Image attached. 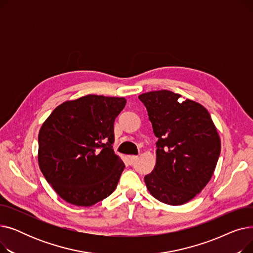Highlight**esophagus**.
I'll list each match as a JSON object with an SVG mask.
<instances>
[{
    "instance_id": "34e87169",
    "label": "esophagus",
    "mask_w": 253,
    "mask_h": 253,
    "mask_svg": "<svg viewBox=\"0 0 253 253\" xmlns=\"http://www.w3.org/2000/svg\"><path fill=\"white\" fill-rule=\"evenodd\" d=\"M137 156H128V162H129V164H133L136 160H137Z\"/></svg>"
}]
</instances>
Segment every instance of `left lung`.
<instances>
[{"label": "left lung", "instance_id": "left-lung-1", "mask_svg": "<svg viewBox=\"0 0 253 253\" xmlns=\"http://www.w3.org/2000/svg\"><path fill=\"white\" fill-rule=\"evenodd\" d=\"M180 94L157 90L140 94L152 123L156 165L144 176L151 195L168 205H182L211 179L220 154V138L208 111Z\"/></svg>", "mask_w": 253, "mask_h": 253}]
</instances>
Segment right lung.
Instances as JSON below:
<instances>
[{
  "label": "right lung",
  "mask_w": 253,
  "mask_h": 253,
  "mask_svg": "<svg viewBox=\"0 0 253 253\" xmlns=\"http://www.w3.org/2000/svg\"><path fill=\"white\" fill-rule=\"evenodd\" d=\"M124 97L88 94L58 105L39 132L38 161L57 195L76 206H92L117 188L125 168L114 153V122Z\"/></svg>",
  "instance_id": "1"
}]
</instances>
